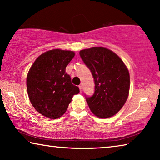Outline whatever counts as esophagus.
Here are the masks:
<instances>
[{"label": "esophagus", "mask_w": 160, "mask_h": 160, "mask_svg": "<svg viewBox=\"0 0 160 160\" xmlns=\"http://www.w3.org/2000/svg\"><path fill=\"white\" fill-rule=\"evenodd\" d=\"M79 88H80V92H82V86L81 85H79Z\"/></svg>", "instance_id": "obj_1"}]
</instances>
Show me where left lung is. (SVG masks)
<instances>
[{
  "mask_svg": "<svg viewBox=\"0 0 160 160\" xmlns=\"http://www.w3.org/2000/svg\"><path fill=\"white\" fill-rule=\"evenodd\" d=\"M80 55L94 78V94L85 97L90 111L98 118L111 117L128 98L130 76L127 68L117 54L104 47L82 49Z\"/></svg>",
  "mask_w": 160,
  "mask_h": 160,
  "instance_id": "1",
  "label": "left lung"
}]
</instances>
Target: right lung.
I'll return each mask as SVG.
<instances>
[{"label": "right lung", "mask_w": 160, "mask_h": 160, "mask_svg": "<svg viewBox=\"0 0 160 160\" xmlns=\"http://www.w3.org/2000/svg\"><path fill=\"white\" fill-rule=\"evenodd\" d=\"M75 52L59 49L41 54L31 67L27 78L28 98L34 108L49 118H59L65 113L79 88L72 84L66 67Z\"/></svg>", "instance_id": "right-lung-1"}]
</instances>
